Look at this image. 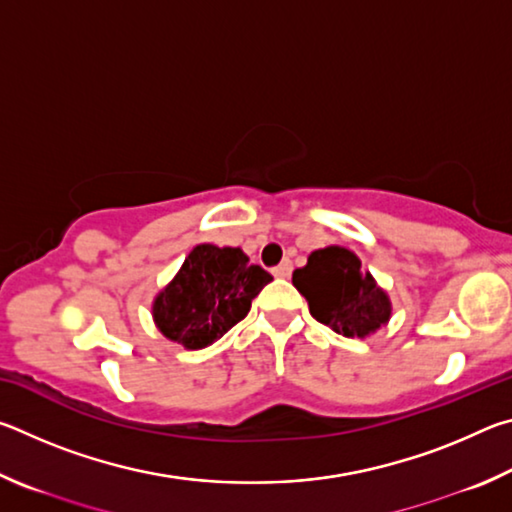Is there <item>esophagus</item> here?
Wrapping results in <instances>:
<instances>
[{
    "instance_id": "esophagus-1",
    "label": "esophagus",
    "mask_w": 512,
    "mask_h": 512,
    "mask_svg": "<svg viewBox=\"0 0 512 512\" xmlns=\"http://www.w3.org/2000/svg\"><path fill=\"white\" fill-rule=\"evenodd\" d=\"M291 271H293V264L289 262V259H284V262H282L280 266L273 268V275H275V277H289Z\"/></svg>"
}]
</instances>
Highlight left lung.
I'll return each instance as SVG.
<instances>
[{
  "label": "left lung",
  "instance_id": "obj_1",
  "mask_svg": "<svg viewBox=\"0 0 512 512\" xmlns=\"http://www.w3.org/2000/svg\"><path fill=\"white\" fill-rule=\"evenodd\" d=\"M293 287L305 296L311 316L343 336H368L386 325L391 302L350 250H316L305 268L293 271Z\"/></svg>",
  "mask_w": 512,
  "mask_h": 512
}]
</instances>
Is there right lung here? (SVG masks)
<instances>
[{"label":"right lung","instance_id":"add662e5","mask_svg":"<svg viewBox=\"0 0 512 512\" xmlns=\"http://www.w3.org/2000/svg\"><path fill=\"white\" fill-rule=\"evenodd\" d=\"M271 280L239 248L196 246L155 298L153 318L167 339L189 350L205 348L246 318L250 302Z\"/></svg>","mask_w":512,"mask_h":512}]
</instances>
